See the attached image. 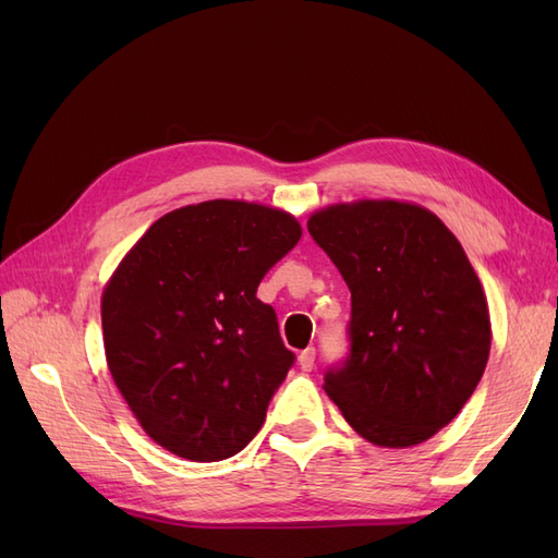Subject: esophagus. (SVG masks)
<instances>
[{
	"label": "esophagus",
	"instance_id": "obj_1",
	"mask_svg": "<svg viewBox=\"0 0 558 558\" xmlns=\"http://www.w3.org/2000/svg\"><path fill=\"white\" fill-rule=\"evenodd\" d=\"M314 361H316V349H314V347H310V349H305V351H300L298 363H300L302 369H305V373H310V369H314Z\"/></svg>",
	"mask_w": 558,
	"mask_h": 558
}]
</instances>
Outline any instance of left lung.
<instances>
[{
    "label": "left lung",
    "instance_id": "left-lung-1",
    "mask_svg": "<svg viewBox=\"0 0 558 558\" xmlns=\"http://www.w3.org/2000/svg\"><path fill=\"white\" fill-rule=\"evenodd\" d=\"M307 230L351 291L349 351L326 393L379 447L428 440L463 410L492 349L482 283L435 214L404 202L316 211Z\"/></svg>",
    "mask_w": 558,
    "mask_h": 558
}]
</instances>
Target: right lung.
I'll return each mask as SVG.
<instances>
[{
  "mask_svg": "<svg viewBox=\"0 0 558 558\" xmlns=\"http://www.w3.org/2000/svg\"><path fill=\"white\" fill-rule=\"evenodd\" d=\"M302 238L291 214L211 199L165 214L102 295L111 377L154 440L211 463L242 451L295 363L258 283Z\"/></svg>",
  "mask_w": 558,
  "mask_h": 558,
  "instance_id": "add662e5",
  "label": "right lung"
}]
</instances>
